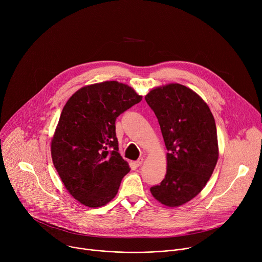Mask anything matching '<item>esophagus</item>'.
<instances>
[{"label":"esophagus","mask_w":262,"mask_h":262,"mask_svg":"<svg viewBox=\"0 0 262 262\" xmlns=\"http://www.w3.org/2000/svg\"><path fill=\"white\" fill-rule=\"evenodd\" d=\"M143 162H144V159H143V158H140L139 160H137V161L135 162V165H136L137 167H140V166L143 164Z\"/></svg>","instance_id":"1"}]
</instances>
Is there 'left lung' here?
Segmentation results:
<instances>
[{
    "mask_svg": "<svg viewBox=\"0 0 262 262\" xmlns=\"http://www.w3.org/2000/svg\"><path fill=\"white\" fill-rule=\"evenodd\" d=\"M145 100L159 120L168 150L165 178L150 192L166 206H180L203 190L216 165L214 118L207 103L180 84L157 87Z\"/></svg>",
    "mask_w": 262,
    "mask_h": 262,
    "instance_id": "1",
    "label": "left lung"
}]
</instances>
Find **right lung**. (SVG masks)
Returning a JSON list of instances; mask_svg holds the SVG:
<instances>
[{
  "instance_id": "1",
  "label": "right lung",
  "mask_w": 262,
  "mask_h": 262,
  "mask_svg": "<svg viewBox=\"0 0 262 262\" xmlns=\"http://www.w3.org/2000/svg\"><path fill=\"white\" fill-rule=\"evenodd\" d=\"M142 96L116 81L85 86L64 105L51 144L54 166L69 194L88 207L113 199L129 172L118 152L116 118Z\"/></svg>"
}]
</instances>
